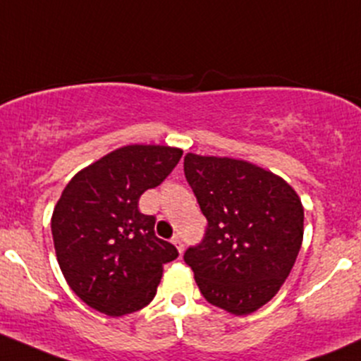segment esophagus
Here are the masks:
<instances>
[{
    "label": "esophagus",
    "mask_w": 361,
    "mask_h": 361,
    "mask_svg": "<svg viewBox=\"0 0 361 361\" xmlns=\"http://www.w3.org/2000/svg\"><path fill=\"white\" fill-rule=\"evenodd\" d=\"M171 242H173V244L176 245V249L180 250V254L183 252V250H185V245H183V240H181V237H180V235H174V237H173V240H171Z\"/></svg>",
    "instance_id": "obj_1"
}]
</instances>
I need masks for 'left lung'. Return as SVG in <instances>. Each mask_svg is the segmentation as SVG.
<instances>
[{
  "label": "left lung",
  "instance_id": "8db88e82",
  "mask_svg": "<svg viewBox=\"0 0 361 361\" xmlns=\"http://www.w3.org/2000/svg\"><path fill=\"white\" fill-rule=\"evenodd\" d=\"M183 169L207 219L200 244L183 256L200 294L233 314L259 310L301 249V199L286 180L238 159L187 154Z\"/></svg>",
  "mask_w": 361,
  "mask_h": 361
}]
</instances>
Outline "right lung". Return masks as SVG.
<instances>
[{
  "instance_id": "add662e5",
  "label": "right lung",
  "mask_w": 361,
  "mask_h": 361,
  "mask_svg": "<svg viewBox=\"0 0 361 361\" xmlns=\"http://www.w3.org/2000/svg\"><path fill=\"white\" fill-rule=\"evenodd\" d=\"M183 150L128 145L79 171L51 216L56 259L67 283L90 308L123 317L154 299L162 264L176 259L173 244L155 235V216L138 200L161 185Z\"/></svg>"
}]
</instances>
